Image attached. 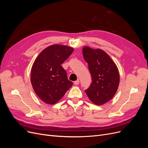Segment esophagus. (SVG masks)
Here are the masks:
<instances>
[{
    "instance_id": "34e87169",
    "label": "esophagus",
    "mask_w": 148,
    "mask_h": 148,
    "mask_svg": "<svg viewBox=\"0 0 148 148\" xmlns=\"http://www.w3.org/2000/svg\"><path fill=\"white\" fill-rule=\"evenodd\" d=\"M79 83V79H77V81H75V82H74V84H75V85H78Z\"/></svg>"
}]
</instances>
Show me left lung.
Wrapping results in <instances>:
<instances>
[{"instance_id": "8db88e82", "label": "left lung", "mask_w": 148, "mask_h": 148, "mask_svg": "<svg viewBox=\"0 0 148 148\" xmlns=\"http://www.w3.org/2000/svg\"><path fill=\"white\" fill-rule=\"evenodd\" d=\"M83 55L92 77L91 84L84 91L94 104H106L117 91L120 83L117 66L102 49L85 46L83 48Z\"/></svg>"}]
</instances>
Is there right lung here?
I'll list each match as a JSON object with an SVG mask.
<instances>
[{
    "label": "right lung",
    "instance_id": "right-lung-1",
    "mask_svg": "<svg viewBox=\"0 0 148 148\" xmlns=\"http://www.w3.org/2000/svg\"><path fill=\"white\" fill-rule=\"evenodd\" d=\"M73 50L69 46L54 44L44 49L34 60L31 84L40 99L46 104H55L73 85L61 64Z\"/></svg>",
    "mask_w": 148,
    "mask_h": 148
}]
</instances>
